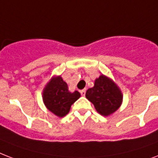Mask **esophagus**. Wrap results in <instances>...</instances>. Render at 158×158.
Listing matches in <instances>:
<instances>
[{
	"instance_id": "1",
	"label": "esophagus",
	"mask_w": 158,
	"mask_h": 158,
	"mask_svg": "<svg viewBox=\"0 0 158 158\" xmlns=\"http://www.w3.org/2000/svg\"><path fill=\"white\" fill-rule=\"evenodd\" d=\"M80 94H81L82 96H84L85 94H86V89H82L81 91H80Z\"/></svg>"
}]
</instances>
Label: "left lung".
Returning a JSON list of instances; mask_svg holds the SVG:
<instances>
[{
    "instance_id": "obj_1",
    "label": "left lung",
    "mask_w": 158,
    "mask_h": 158,
    "mask_svg": "<svg viewBox=\"0 0 158 158\" xmlns=\"http://www.w3.org/2000/svg\"><path fill=\"white\" fill-rule=\"evenodd\" d=\"M85 96L94 104L96 111L104 117L115 113L123 103L121 89L113 79L104 74L95 79L94 87L86 91Z\"/></svg>"
}]
</instances>
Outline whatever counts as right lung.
Segmentation results:
<instances>
[{
	"mask_svg": "<svg viewBox=\"0 0 158 158\" xmlns=\"http://www.w3.org/2000/svg\"><path fill=\"white\" fill-rule=\"evenodd\" d=\"M80 97L75 90L71 93L68 84L60 75L53 76L44 86L42 98L46 108L59 118H63L69 114L71 105Z\"/></svg>",
	"mask_w": 158,
	"mask_h": 158,
	"instance_id": "add662e5",
	"label": "right lung"
}]
</instances>
